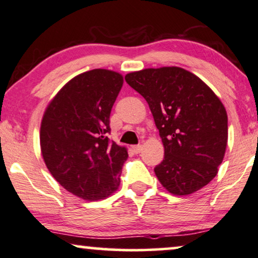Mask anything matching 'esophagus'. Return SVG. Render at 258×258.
<instances>
[{"instance_id": "esophagus-1", "label": "esophagus", "mask_w": 258, "mask_h": 258, "mask_svg": "<svg viewBox=\"0 0 258 258\" xmlns=\"http://www.w3.org/2000/svg\"><path fill=\"white\" fill-rule=\"evenodd\" d=\"M133 151L136 154H139L140 152L143 151V146H141V145H136V146H133Z\"/></svg>"}]
</instances>
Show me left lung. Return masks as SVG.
I'll return each instance as SVG.
<instances>
[{"instance_id":"obj_1","label":"left lung","mask_w":258,"mask_h":258,"mask_svg":"<svg viewBox=\"0 0 258 258\" xmlns=\"http://www.w3.org/2000/svg\"><path fill=\"white\" fill-rule=\"evenodd\" d=\"M127 84L146 99L165 148L154 168L162 187L186 197L219 172L228 144V115L212 89L179 67L130 72Z\"/></svg>"}]
</instances>
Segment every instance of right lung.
<instances>
[{
  "instance_id": "right-lung-1",
  "label": "right lung",
  "mask_w": 258,
  "mask_h": 258,
  "mask_svg": "<svg viewBox=\"0 0 258 258\" xmlns=\"http://www.w3.org/2000/svg\"><path fill=\"white\" fill-rule=\"evenodd\" d=\"M124 84L119 72L94 69L70 79L49 101L41 122L43 160L61 187L85 201L120 186L128 153L110 143V113Z\"/></svg>"
}]
</instances>
